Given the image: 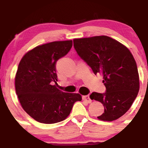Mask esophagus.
<instances>
[{"label": "esophagus", "mask_w": 148, "mask_h": 148, "mask_svg": "<svg viewBox=\"0 0 148 148\" xmlns=\"http://www.w3.org/2000/svg\"><path fill=\"white\" fill-rule=\"evenodd\" d=\"M82 98H83V99L85 100V101H87L88 103H91V102H92V100H91L90 98V95H88L83 96V97H82Z\"/></svg>", "instance_id": "1"}]
</instances>
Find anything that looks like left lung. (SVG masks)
I'll return each instance as SVG.
<instances>
[{
  "label": "left lung",
  "instance_id": "obj_1",
  "mask_svg": "<svg viewBox=\"0 0 148 148\" xmlns=\"http://www.w3.org/2000/svg\"><path fill=\"white\" fill-rule=\"evenodd\" d=\"M76 53L92 69L103 76L104 93L93 92L91 99L100 101L104 113L97 117L103 121H113L130 108L139 91L136 62L125 46L108 36L74 39Z\"/></svg>",
  "mask_w": 148,
  "mask_h": 148
}]
</instances>
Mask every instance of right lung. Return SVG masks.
I'll return each instance as SVG.
<instances>
[{"label": "right lung", "mask_w": 148, "mask_h": 148, "mask_svg": "<svg viewBox=\"0 0 148 148\" xmlns=\"http://www.w3.org/2000/svg\"><path fill=\"white\" fill-rule=\"evenodd\" d=\"M72 40L58 41L34 48L23 56L15 76V88L23 110L39 123L53 124L67 118L74 103L81 101L78 93L56 88V64L68 53Z\"/></svg>", "instance_id": "1"}]
</instances>
